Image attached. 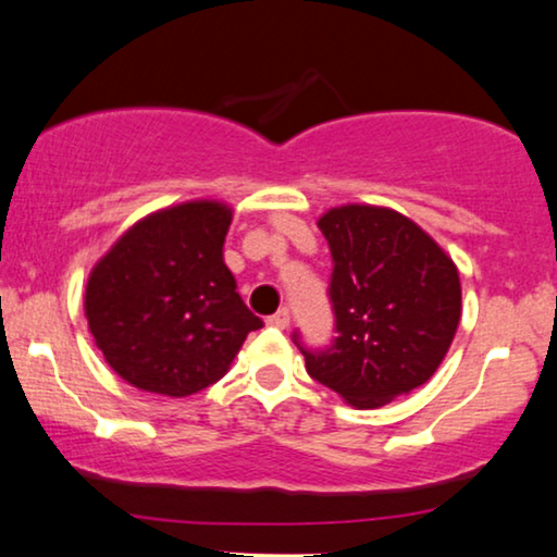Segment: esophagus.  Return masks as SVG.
I'll list each match as a JSON object with an SVG mask.
<instances>
[{
    "label": "esophagus",
    "instance_id": "34e87169",
    "mask_svg": "<svg viewBox=\"0 0 557 557\" xmlns=\"http://www.w3.org/2000/svg\"><path fill=\"white\" fill-rule=\"evenodd\" d=\"M267 325H272V329H280V331H285L287 325H290V313H287V308L277 310V313L267 318Z\"/></svg>",
    "mask_w": 557,
    "mask_h": 557
}]
</instances>
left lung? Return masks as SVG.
<instances>
[{
	"label": "left lung",
	"instance_id": "1",
	"mask_svg": "<svg viewBox=\"0 0 557 557\" xmlns=\"http://www.w3.org/2000/svg\"><path fill=\"white\" fill-rule=\"evenodd\" d=\"M331 247L329 298L338 336L302 348L308 374L356 410L425 384L454 344L461 280L446 251L403 213L346 203L318 219Z\"/></svg>",
	"mask_w": 557,
	"mask_h": 557
}]
</instances>
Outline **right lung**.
Segmentation results:
<instances>
[{"mask_svg":"<svg viewBox=\"0 0 557 557\" xmlns=\"http://www.w3.org/2000/svg\"><path fill=\"white\" fill-rule=\"evenodd\" d=\"M232 209L185 201L139 219L88 274L84 310L107 364L132 387L188 397L228 372L262 321L224 264Z\"/></svg>","mask_w":557,"mask_h":557,"instance_id":"add662e5","label":"right lung"}]
</instances>
